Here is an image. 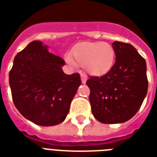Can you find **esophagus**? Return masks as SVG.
<instances>
[{"mask_svg":"<svg viewBox=\"0 0 157 157\" xmlns=\"http://www.w3.org/2000/svg\"><path fill=\"white\" fill-rule=\"evenodd\" d=\"M81 77H82V82L83 84H85V83L86 82V75L82 74V75H81Z\"/></svg>","mask_w":157,"mask_h":157,"instance_id":"esophagus-1","label":"esophagus"}]
</instances>
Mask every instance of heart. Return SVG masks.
Masks as SVG:
<instances>
[{"label": "heart", "instance_id": "heart-1", "mask_svg": "<svg viewBox=\"0 0 157 157\" xmlns=\"http://www.w3.org/2000/svg\"><path fill=\"white\" fill-rule=\"evenodd\" d=\"M115 57L114 48L108 43L82 42L73 47L71 56H67L66 61L72 67L75 64L85 66L89 74L101 76L111 71Z\"/></svg>", "mask_w": 157, "mask_h": 157}]
</instances>
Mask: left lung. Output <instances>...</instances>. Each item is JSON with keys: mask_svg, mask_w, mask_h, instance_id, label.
<instances>
[{"mask_svg": "<svg viewBox=\"0 0 157 157\" xmlns=\"http://www.w3.org/2000/svg\"><path fill=\"white\" fill-rule=\"evenodd\" d=\"M116 62L101 77L86 82L94 117L104 124L126 122L139 111L148 89L147 63L131 44L114 41Z\"/></svg>", "mask_w": 157, "mask_h": 157, "instance_id": "left-lung-1", "label": "left lung"}]
</instances>
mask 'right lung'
Segmentation results:
<instances>
[{
  "instance_id": "add662e5",
  "label": "right lung",
  "mask_w": 157,
  "mask_h": 157,
  "mask_svg": "<svg viewBox=\"0 0 157 157\" xmlns=\"http://www.w3.org/2000/svg\"><path fill=\"white\" fill-rule=\"evenodd\" d=\"M34 40L17 53L9 74L13 102L23 117L42 126L63 122L78 87V73L63 72V59Z\"/></svg>"
}]
</instances>
